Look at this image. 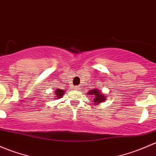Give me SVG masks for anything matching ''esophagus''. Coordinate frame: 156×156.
<instances>
[{
    "instance_id": "1",
    "label": "esophagus",
    "mask_w": 156,
    "mask_h": 156,
    "mask_svg": "<svg viewBox=\"0 0 156 156\" xmlns=\"http://www.w3.org/2000/svg\"><path fill=\"white\" fill-rule=\"evenodd\" d=\"M75 89H80V86H75Z\"/></svg>"
}]
</instances>
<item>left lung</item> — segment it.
Instances as JSON below:
<instances>
[{"instance_id":"left-lung-1","label":"left lung","mask_w":156,"mask_h":156,"mask_svg":"<svg viewBox=\"0 0 156 156\" xmlns=\"http://www.w3.org/2000/svg\"><path fill=\"white\" fill-rule=\"evenodd\" d=\"M87 95H91L92 96V104L93 105H98V104H101V103L106 100V97L107 96L104 94H103L101 91H100L99 89H94L90 90L89 92L87 93Z\"/></svg>"}]
</instances>
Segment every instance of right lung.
I'll return each instance as SVG.
<instances>
[{
	"label": "right lung",
	"mask_w": 156,
	"mask_h": 156,
	"mask_svg": "<svg viewBox=\"0 0 156 156\" xmlns=\"http://www.w3.org/2000/svg\"><path fill=\"white\" fill-rule=\"evenodd\" d=\"M54 92H55L54 98H55V99H60L61 98L63 97L64 94L65 93V90L59 89H56V90L54 91Z\"/></svg>",
	"instance_id": "add662e5"
}]
</instances>
